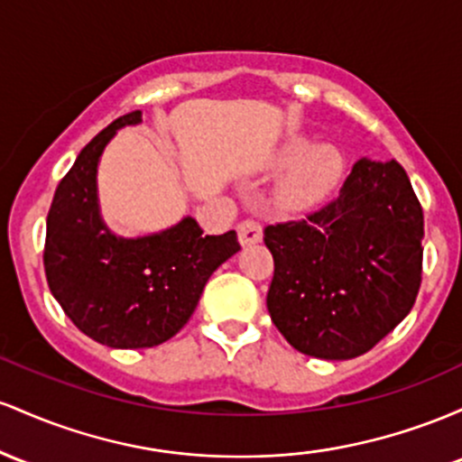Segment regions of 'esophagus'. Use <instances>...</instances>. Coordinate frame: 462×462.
I'll use <instances>...</instances> for the list:
<instances>
[{
    "label": "esophagus",
    "instance_id": "34e87169",
    "mask_svg": "<svg viewBox=\"0 0 462 462\" xmlns=\"http://www.w3.org/2000/svg\"><path fill=\"white\" fill-rule=\"evenodd\" d=\"M237 237H240L242 246L257 245L262 240V225L257 220H253V217H246V220H242L237 225Z\"/></svg>",
    "mask_w": 462,
    "mask_h": 462
}]
</instances>
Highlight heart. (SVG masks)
<instances>
[{
    "instance_id": "obj_1",
    "label": "heart",
    "mask_w": 462,
    "mask_h": 462,
    "mask_svg": "<svg viewBox=\"0 0 462 462\" xmlns=\"http://www.w3.org/2000/svg\"><path fill=\"white\" fill-rule=\"evenodd\" d=\"M279 165L288 170L277 189V200L286 209H308L319 205L338 188L345 159L334 146H312L305 137H292L279 154Z\"/></svg>"
}]
</instances>
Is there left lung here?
Returning <instances> with one entry per match:
<instances>
[{
	"label": "left lung",
	"mask_w": 462,
	"mask_h": 462,
	"mask_svg": "<svg viewBox=\"0 0 462 462\" xmlns=\"http://www.w3.org/2000/svg\"><path fill=\"white\" fill-rule=\"evenodd\" d=\"M274 259L266 305L294 349L349 360L411 312L423 268V209L397 162H357L338 199L263 229Z\"/></svg>",
	"instance_id": "left-lung-1"
}]
</instances>
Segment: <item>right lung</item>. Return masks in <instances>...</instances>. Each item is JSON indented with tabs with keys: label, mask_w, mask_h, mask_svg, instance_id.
<instances>
[{
	"label": "right lung",
	"mask_w": 462,
	"mask_h": 462,
	"mask_svg": "<svg viewBox=\"0 0 462 462\" xmlns=\"http://www.w3.org/2000/svg\"><path fill=\"white\" fill-rule=\"evenodd\" d=\"M139 116L117 117L80 150L56 188L45 231L51 294L82 334L113 349L172 338L194 314L211 273L240 251L236 231L205 236L194 217L137 240L106 229L97 214V162L117 128L137 124Z\"/></svg>",
	"instance_id": "right-lung-1"
}]
</instances>
